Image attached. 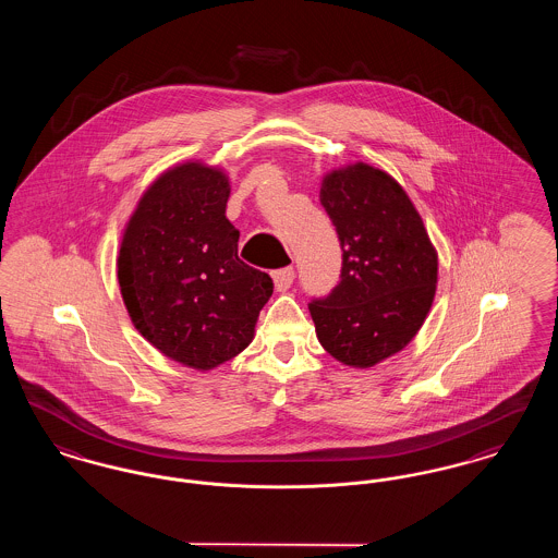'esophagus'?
<instances>
[{"label": "esophagus", "mask_w": 558, "mask_h": 558, "mask_svg": "<svg viewBox=\"0 0 558 558\" xmlns=\"http://www.w3.org/2000/svg\"><path fill=\"white\" fill-rule=\"evenodd\" d=\"M271 278H274V284H276V291H287V289H291L292 280H294V269L292 267L276 269L271 274Z\"/></svg>", "instance_id": "obj_1"}]
</instances>
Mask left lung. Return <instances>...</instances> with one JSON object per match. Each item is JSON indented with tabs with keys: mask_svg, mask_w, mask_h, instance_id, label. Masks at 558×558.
<instances>
[{
	"mask_svg": "<svg viewBox=\"0 0 558 558\" xmlns=\"http://www.w3.org/2000/svg\"><path fill=\"white\" fill-rule=\"evenodd\" d=\"M343 248L339 284L312 299L322 347L355 368H371L408 345L423 326L437 284V253L398 182L355 162L319 187Z\"/></svg>",
	"mask_w": 558,
	"mask_h": 558,
	"instance_id": "left-lung-1",
	"label": "left lung"
}]
</instances>
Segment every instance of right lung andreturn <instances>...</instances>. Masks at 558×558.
Masks as SVG:
<instances>
[{
    "mask_svg": "<svg viewBox=\"0 0 558 558\" xmlns=\"http://www.w3.org/2000/svg\"><path fill=\"white\" fill-rule=\"evenodd\" d=\"M228 178L201 162L162 173L142 196L121 242L117 276L140 335L196 371L239 355L274 292L266 271L239 259L226 217Z\"/></svg>",
    "mask_w": 558,
    "mask_h": 558,
    "instance_id": "right-lung-1",
    "label": "right lung"
}]
</instances>
